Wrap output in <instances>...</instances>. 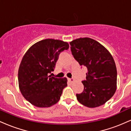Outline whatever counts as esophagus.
<instances>
[{
	"mask_svg": "<svg viewBox=\"0 0 131 131\" xmlns=\"http://www.w3.org/2000/svg\"><path fill=\"white\" fill-rule=\"evenodd\" d=\"M68 80L69 82H73V81H74V79L73 78H68Z\"/></svg>",
	"mask_w": 131,
	"mask_h": 131,
	"instance_id": "obj_1",
	"label": "esophagus"
}]
</instances>
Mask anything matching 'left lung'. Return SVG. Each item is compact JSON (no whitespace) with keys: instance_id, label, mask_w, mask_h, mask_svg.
Wrapping results in <instances>:
<instances>
[{"instance_id":"left-lung-1","label":"left lung","mask_w":131,"mask_h":131,"mask_svg":"<svg viewBox=\"0 0 131 131\" xmlns=\"http://www.w3.org/2000/svg\"><path fill=\"white\" fill-rule=\"evenodd\" d=\"M71 51L81 66L88 69L84 90L76 94L78 102L89 108L105 104L117 88V70L112 54L104 46L89 37L70 42Z\"/></svg>"}]
</instances>
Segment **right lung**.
<instances>
[{
    "label": "right lung",
    "mask_w": 131,
    "mask_h": 131,
    "mask_svg": "<svg viewBox=\"0 0 131 131\" xmlns=\"http://www.w3.org/2000/svg\"><path fill=\"white\" fill-rule=\"evenodd\" d=\"M69 44L61 40L46 39L33 44L26 51L18 69V85L25 99L34 106L50 107L60 99L67 86V78L48 76L53 71L58 55Z\"/></svg>",
    "instance_id": "right-lung-1"
}]
</instances>
